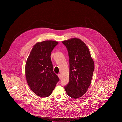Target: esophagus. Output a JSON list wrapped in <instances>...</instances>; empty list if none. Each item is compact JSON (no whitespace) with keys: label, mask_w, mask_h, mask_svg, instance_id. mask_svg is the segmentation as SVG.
<instances>
[{"label":"esophagus","mask_w":122,"mask_h":122,"mask_svg":"<svg viewBox=\"0 0 122 122\" xmlns=\"http://www.w3.org/2000/svg\"><path fill=\"white\" fill-rule=\"evenodd\" d=\"M58 77L59 78V79H60V78H61V75L60 74H58Z\"/></svg>","instance_id":"1"}]
</instances>
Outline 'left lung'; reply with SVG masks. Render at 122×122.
<instances>
[{
  "mask_svg": "<svg viewBox=\"0 0 122 122\" xmlns=\"http://www.w3.org/2000/svg\"><path fill=\"white\" fill-rule=\"evenodd\" d=\"M69 60V83L64 86L66 94L76 99L85 94L90 85L94 64L89 48L79 38L63 41Z\"/></svg>",
  "mask_w": 122,
  "mask_h": 122,
  "instance_id": "obj_1",
  "label": "left lung"
}]
</instances>
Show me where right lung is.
Here are the masks:
<instances>
[{"mask_svg": "<svg viewBox=\"0 0 122 122\" xmlns=\"http://www.w3.org/2000/svg\"><path fill=\"white\" fill-rule=\"evenodd\" d=\"M58 44L48 40L37 42L33 46L27 60L25 75L30 88L37 96L47 97L55 89L59 79L53 71L51 55Z\"/></svg>", "mask_w": 122, "mask_h": 122, "instance_id": "right-lung-1", "label": "right lung"}]
</instances>
